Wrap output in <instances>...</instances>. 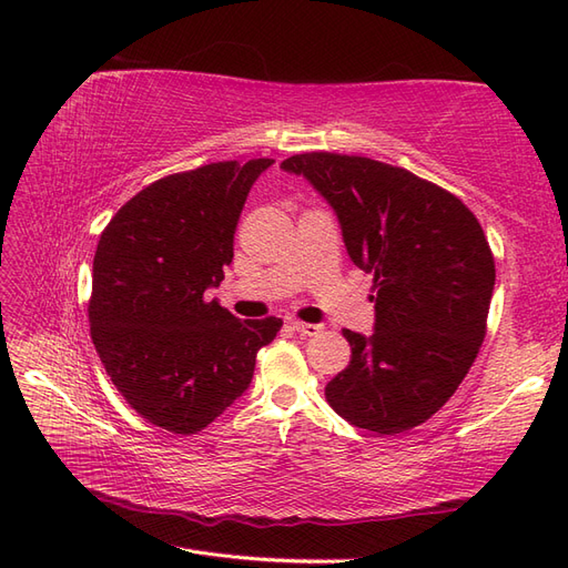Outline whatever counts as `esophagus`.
I'll use <instances>...</instances> for the list:
<instances>
[{
  "label": "esophagus",
  "mask_w": 568,
  "mask_h": 568,
  "mask_svg": "<svg viewBox=\"0 0 568 568\" xmlns=\"http://www.w3.org/2000/svg\"><path fill=\"white\" fill-rule=\"evenodd\" d=\"M291 326H294V329L301 334V336H317L320 332H322V324H311V322H298V320H294L291 322Z\"/></svg>",
  "instance_id": "1"
}]
</instances>
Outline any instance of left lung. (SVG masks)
Wrapping results in <instances>:
<instances>
[{"mask_svg":"<svg viewBox=\"0 0 568 568\" xmlns=\"http://www.w3.org/2000/svg\"><path fill=\"white\" fill-rule=\"evenodd\" d=\"M282 170L332 205L353 265L374 274V334L343 329L351 365L326 400L357 428L407 432L450 400L484 343L495 288L484 230L457 196L388 163L313 151Z\"/></svg>","mask_w":568,"mask_h":568,"instance_id":"1","label":"left lung"}]
</instances>
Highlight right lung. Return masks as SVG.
I'll return each instance as SVG.
<instances>
[{"label": "right lung", "instance_id": "add662e5", "mask_svg": "<svg viewBox=\"0 0 568 568\" xmlns=\"http://www.w3.org/2000/svg\"><path fill=\"white\" fill-rule=\"evenodd\" d=\"M272 159L211 163L149 184L99 239L90 326L123 398L151 424L196 434L251 386L282 320L242 322L209 288L225 280L234 230Z\"/></svg>", "mask_w": 568, "mask_h": 568}]
</instances>
